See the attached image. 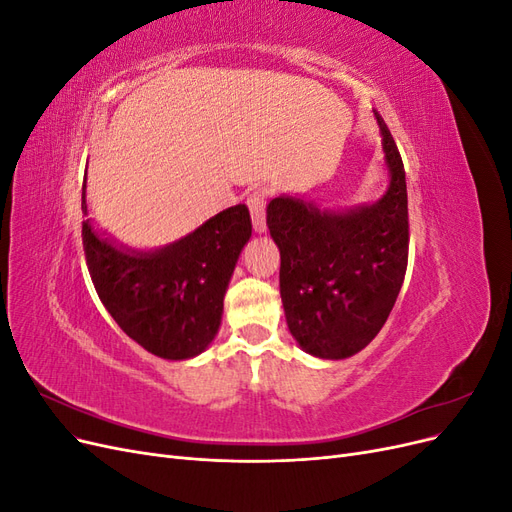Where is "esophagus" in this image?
Instances as JSON below:
<instances>
[{
	"label": "esophagus",
	"instance_id": "34e87169",
	"mask_svg": "<svg viewBox=\"0 0 512 512\" xmlns=\"http://www.w3.org/2000/svg\"><path fill=\"white\" fill-rule=\"evenodd\" d=\"M267 196H269L267 188H256L247 194V200H245L247 207H250L252 224L256 232H267V211H265Z\"/></svg>",
	"mask_w": 512,
	"mask_h": 512
}]
</instances>
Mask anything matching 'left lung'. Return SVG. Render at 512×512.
<instances>
[{
  "label": "left lung",
  "instance_id": "left-lung-1",
  "mask_svg": "<svg viewBox=\"0 0 512 512\" xmlns=\"http://www.w3.org/2000/svg\"><path fill=\"white\" fill-rule=\"evenodd\" d=\"M374 115L391 177L380 200L333 211L277 196L267 207L288 329L318 359H348L380 333L408 267L406 170L384 119Z\"/></svg>",
  "mask_w": 512,
  "mask_h": 512
}]
</instances>
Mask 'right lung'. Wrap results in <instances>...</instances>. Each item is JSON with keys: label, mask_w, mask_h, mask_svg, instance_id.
Listing matches in <instances>:
<instances>
[{"label": "right lung", "mask_w": 512, "mask_h": 512, "mask_svg": "<svg viewBox=\"0 0 512 512\" xmlns=\"http://www.w3.org/2000/svg\"><path fill=\"white\" fill-rule=\"evenodd\" d=\"M81 209L87 215L85 185ZM250 237L245 205L228 207L153 252L117 245L91 220L83 222L85 258L100 301L123 333L168 361L192 359L218 335L224 294Z\"/></svg>", "instance_id": "add662e5"}]
</instances>
